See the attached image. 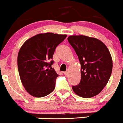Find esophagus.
Returning a JSON list of instances; mask_svg holds the SVG:
<instances>
[{
    "label": "esophagus",
    "instance_id": "1",
    "mask_svg": "<svg viewBox=\"0 0 123 123\" xmlns=\"http://www.w3.org/2000/svg\"><path fill=\"white\" fill-rule=\"evenodd\" d=\"M64 75H65V76H67V75H68V72H67V71H65V72H64Z\"/></svg>",
    "mask_w": 123,
    "mask_h": 123
}]
</instances>
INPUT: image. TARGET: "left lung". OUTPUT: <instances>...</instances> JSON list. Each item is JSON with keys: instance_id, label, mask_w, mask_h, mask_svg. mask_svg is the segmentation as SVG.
<instances>
[{"instance_id": "1", "label": "left lung", "mask_w": 123, "mask_h": 123, "mask_svg": "<svg viewBox=\"0 0 123 123\" xmlns=\"http://www.w3.org/2000/svg\"><path fill=\"white\" fill-rule=\"evenodd\" d=\"M68 41L81 65V80L73 86L75 94L85 98L98 95L106 85L112 70V60L107 47L97 38L71 36Z\"/></svg>"}]
</instances>
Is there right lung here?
Here are the masks:
<instances>
[{"instance_id": "right-lung-1", "label": "right lung", "mask_w": 123, "mask_h": 123, "mask_svg": "<svg viewBox=\"0 0 123 123\" xmlns=\"http://www.w3.org/2000/svg\"><path fill=\"white\" fill-rule=\"evenodd\" d=\"M67 35L47 33L27 40L18 52V68L26 91L36 98L44 97L54 91L59 76L52 65L56 48Z\"/></svg>"}]
</instances>
